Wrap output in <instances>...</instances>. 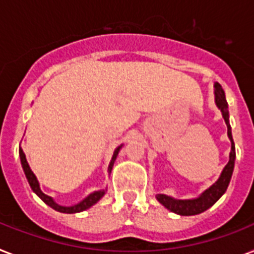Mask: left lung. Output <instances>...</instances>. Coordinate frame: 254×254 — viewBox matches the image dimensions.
Instances as JSON below:
<instances>
[{
  "instance_id": "1",
  "label": "left lung",
  "mask_w": 254,
  "mask_h": 254,
  "mask_svg": "<svg viewBox=\"0 0 254 254\" xmlns=\"http://www.w3.org/2000/svg\"><path fill=\"white\" fill-rule=\"evenodd\" d=\"M214 88H215V104L216 107L220 109L222 116H223L226 125H227V134L231 141V152H230V160H228L227 166L224 167L222 174H220L219 179L214 183L209 189H206L198 198L193 199H175L170 195L166 194H156V199L162 203L164 207L176 213L179 215H197L211 207L218 199L224 194V191L227 190L228 184H230L231 177H232V172H234L235 166V158H236V152H235V143L232 139V133H231V125L230 119H228V104L226 100V95H224L223 88L218 82L214 83Z\"/></svg>"
}]
</instances>
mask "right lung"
I'll return each instance as SVG.
<instances>
[{"label":"right lung","instance_id":"obj_1","mask_svg":"<svg viewBox=\"0 0 254 254\" xmlns=\"http://www.w3.org/2000/svg\"><path fill=\"white\" fill-rule=\"evenodd\" d=\"M121 146H123V145H121ZM121 146H119V147L115 150V152H113L112 160H111V163H109V167H108L109 174H111V171H112L113 163H115L117 155H119V151H120ZM19 156H20V163H22V168H23L24 175H26L27 181H28V184H30L31 189H32V190H34L35 193H36V194H38L39 197H40V198L43 199L45 203H47V205L51 206V207H52V209H55L56 211H60V213H66V214L80 213V211H84V210L90 209L92 205H95V203H96L99 199L102 198L103 195L106 194V190L103 189V190H96V191H94V193H91V194L87 195V197H86L83 201H80L79 203H77V205H73V206H61V205H59V203H56V202L53 201L52 197H49V195L44 194V193L41 191L38 179H36V176L34 175V172L31 171L30 166H28V163H27L26 155H24L23 150H22L20 147H19Z\"/></svg>","mask_w":254,"mask_h":254}]
</instances>
